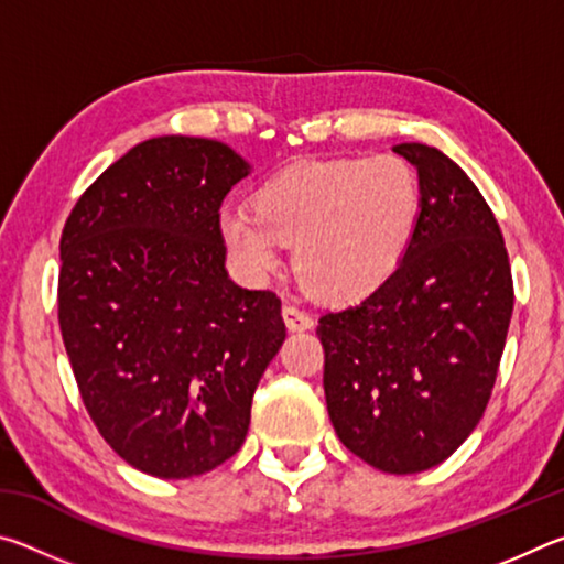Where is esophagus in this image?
I'll use <instances>...</instances> for the list:
<instances>
[{
    "label": "esophagus",
    "mask_w": 564,
    "mask_h": 564,
    "mask_svg": "<svg viewBox=\"0 0 564 564\" xmlns=\"http://www.w3.org/2000/svg\"><path fill=\"white\" fill-rule=\"evenodd\" d=\"M281 313H283V321H285V326H289V330H308V328H313V318L308 316V313L295 308V305H291V303H285Z\"/></svg>",
    "instance_id": "34e87169"
}]
</instances>
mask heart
<instances>
[{
  "label": "heart",
  "instance_id": "heart-1",
  "mask_svg": "<svg viewBox=\"0 0 564 564\" xmlns=\"http://www.w3.org/2000/svg\"><path fill=\"white\" fill-rule=\"evenodd\" d=\"M420 218V184L408 161H301L263 181L256 212L226 204L218 236L246 279H265L295 246V271L313 295L352 303L376 293L403 263Z\"/></svg>",
  "mask_w": 564,
  "mask_h": 564
}]
</instances>
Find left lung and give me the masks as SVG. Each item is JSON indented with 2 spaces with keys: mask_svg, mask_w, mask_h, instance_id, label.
<instances>
[{
  "mask_svg": "<svg viewBox=\"0 0 564 564\" xmlns=\"http://www.w3.org/2000/svg\"><path fill=\"white\" fill-rule=\"evenodd\" d=\"M417 171L420 218L400 269L326 313L323 390L340 443L390 475L431 470L488 405L512 318L508 251L490 206L441 149L398 144Z\"/></svg>",
  "mask_w": 564,
  "mask_h": 564,
  "instance_id": "1",
  "label": "left lung"
}]
</instances>
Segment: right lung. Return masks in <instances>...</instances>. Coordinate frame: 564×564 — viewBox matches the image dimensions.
<instances>
[{
    "label": "right lung",
    "instance_id": "obj_1",
    "mask_svg": "<svg viewBox=\"0 0 564 564\" xmlns=\"http://www.w3.org/2000/svg\"><path fill=\"white\" fill-rule=\"evenodd\" d=\"M251 164L214 139L156 137L66 218L59 328L94 425L137 470L184 480L243 445L285 340L281 301L228 279L218 208Z\"/></svg>",
    "mask_w": 564,
    "mask_h": 564
}]
</instances>
